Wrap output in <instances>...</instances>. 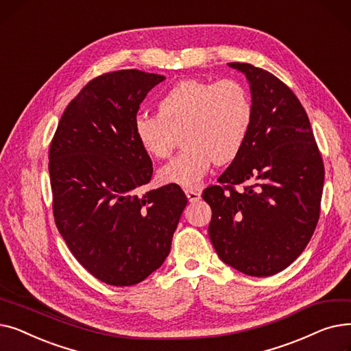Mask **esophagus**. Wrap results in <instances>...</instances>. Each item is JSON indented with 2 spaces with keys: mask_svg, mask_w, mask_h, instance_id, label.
Returning a JSON list of instances; mask_svg holds the SVG:
<instances>
[{
  "mask_svg": "<svg viewBox=\"0 0 351 351\" xmlns=\"http://www.w3.org/2000/svg\"><path fill=\"white\" fill-rule=\"evenodd\" d=\"M185 193H186L189 202H197L200 199V193L193 189H185Z\"/></svg>",
  "mask_w": 351,
  "mask_h": 351,
  "instance_id": "esophagus-1",
  "label": "esophagus"
}]
</instances>
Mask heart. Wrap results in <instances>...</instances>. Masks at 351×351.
<instances>
[{
	"mask_svg": "<svg viewBox=\"0 0 351 351\" xmlns=\"http://www.w3.org/2000/svg\"><path fill=\"white\" fill-rule=\"evenodd\" d=\"M253 118L249 90L234 80H185L158 102V115L139 114L134 134L152 158H168L183 138V149L159 169V180L196 188L210 166L232 162L242 152Z\"/></svg>",
	"mask_w": 351,
	"mask_h": 351,
	"instance_id": "1",
	"label": "heart"
}]
</instances>
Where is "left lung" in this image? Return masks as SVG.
<instances>
[{
	"label": "left lung",
	"mask_w": 351,
	"mask_h": 351,
	"mask_svg": "<svg viewBox=\"0 0 351 351\" xmlns=\"http://www.w3.org/2000/svg\"><path fill=\"white\" fill-rule=\"evenodd\" d=\"M250 86L253 118L242 152L209 186V237L230 267L254 278L285 270L302 254L316 229L324 166L304 108L270 72L229 62ZM255 182L243 193L233 184Z\"/></svg>",
	"instance_id": "obj_1"
}]
</instances>
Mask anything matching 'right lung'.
<instances>
[{
	"instance_id": "add662e5",
	"label": "right lung",
	"mask_w": 351,
	"mask_h": 351,
	"mask_svg": "<svg viewBox=\"0 0 351 351\" xmlns=\"http://www.w3.org/2000/svg\"><path fill=\"white\" fill-rule=\"evenodd\" d=\"M165 80L138 69L88 82L66 106L49 147L57 228L75 259L110 286H132L159 269L188 197L178 185L146 193L152 160L134 119Z\"/></svg>"
}]
</instances>
